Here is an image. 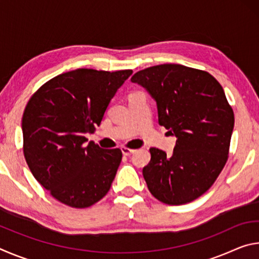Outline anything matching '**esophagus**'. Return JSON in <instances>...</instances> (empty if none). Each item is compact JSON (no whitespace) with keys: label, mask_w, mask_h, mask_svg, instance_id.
Masks as SVG:
<instances>
[{"label":"esophagus","mask_w":259,"mask_h":259,"mask_svg":"<svg viewBox=\"0 0 259 259\" xmlns=\"http://www.w3.org/2000/svg\"><path fill=\"white\" fill-rule=\"evenodd\" d=\"M121 151H122V154L125 156H130L131 154H134L135 153V150H131V148H126V147H122Z\"/></svg>","instance_id":"obj_1"}]
</instances>
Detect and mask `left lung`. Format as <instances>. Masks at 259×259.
I'll list each match as a JSON object with an SVG mask.
<instances>
[{
  "mask_svg": "<svg viewBox=\"0 0 259 259\" xmlns=\"http://www.w3.org/2000/svg\"><path fill=\"white\" fill-rule=\"evenodd\" d=\"M155 100L159 124L177 142L171 156L151 148L143 176L154 198L166 204L191 202L207 192L229 155L234 114L222 85L209 73L163 64L131 77Z\"/></svg>",
  "mask_w": 259,
  "mask_h": 259,
  "instance_id": "left-lung-1",
  "label": "left lung"
}]
</instances>
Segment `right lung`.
<instances>
[{"mask_svg": "<svg viewBox=\"0 0 259 259\" xmlns=\"http://www.w3.org/2000/svg\"><path fill=\"white\" fill-rule=\"evenodd\" d=\"M133 71L77 68L43 84L25 108L24 155L35 179L55 199L87 208L111 188L122 160L85 138L100 125L114 96Z\"/></svg>", "mask_w": 259, "mask_h": 259, "instance_id": "add662e5", "label": "right lung"}]
</instances>
